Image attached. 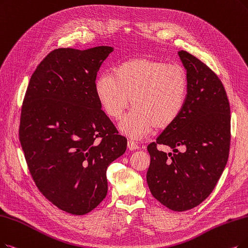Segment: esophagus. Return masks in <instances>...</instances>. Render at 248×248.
Wrapping results in <instances>:
<instances>
[{
  "mask_svg": "<svg viewBox=\"0 0 248 248\" xmlns=\"http://www.w3.org/2000/svg\"><path fill=\"white\" fill-rule=\"evenodd\" d=\"M127 145H128V148H129L130 151H135V150H138V148H140V146H138V144H137L135 141L131 140H128Z\"/></svg>",
  "mask_w": 248,
  "mask_h": 248,
  "instance_id": "34e87169",
  "label": "esophagus"
}]
</instances>
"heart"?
<instances>
[{"label": "heart", "instance_id": "obj_1", "mask_svg": "<svg viewBox=\"0 0 248 248\" xmlns=\"http://www.w3.org/2000/svg\"><path fill=\"white\" fill-rule=\"evenodd\" d=\"M94 93L104 112L115 120L133 106L119 124V129L140 138L155 128L170 127L182 114L188 97V78L178 65L150 58H132L118 64L113 73L94 80ZM131 101H129V98Z\"/></svg>", "mask_w": 248, "mask_h": 248}]
</instances>
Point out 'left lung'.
I'll return each mask as SVG.
<instances>
[{
    "label": "left lung",
    "mask_w": 248,
    "mask_h": 248,
    "mask_svg": "<svg viewBox=\"0 0 248 248\" xmlns=\"http://www.w3.org/2000/svg\"><path fill=\"white\" fill-rule=\"evenodd\" d=\"M188 78V97L180 117L147 145L151 164L148 188L162 204L175 212L191 210L209 196L228 162L231 138L230 105L222 81L196 57L178 52ZM168 145V155L156 148Z\"/></svg>",
    "instance_id": "left-lung-1"
}]
</instances>
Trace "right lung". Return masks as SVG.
Masks as SVG:
<instances>
[{
    "label": "right lung",
    "instance_id": "1",
    "mask_svg": "<svg viewBox=\"0 0 248 248\" xmlns=\"http://www.w3.org/2000/svg\"><path fill=\"white\" fill-rule=\"evenodd\" d=\"M113 51L55 49L36 67L23 101L19 136L29 171L39 191L72 215L103 202L107 168L127 147L94 93L96 73Z\"/></svg>",
    "mask_w": 248,
    "mask_h": 248
}]
</instances>
